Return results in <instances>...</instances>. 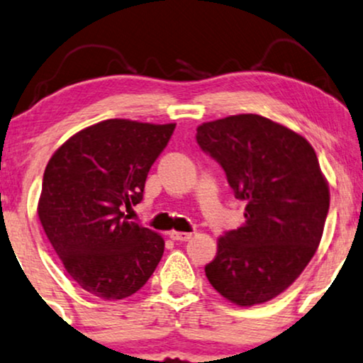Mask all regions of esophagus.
Returning <instances> with one entry per match:
<instances>
[{"label": "esophagus", "mask_w": 363, "mask_h": 363, "mask_svg": "<svg viewBox=\"0 0 363 363\" xmlns=\"http://www.w3.org/2000/svg\"><path fill=\"white\" fill-rule=\"evenodd\" d=\"M169 237H172L173 240H182V242H185V240H190L191 239V234H189V232L172 230V232H169Z\"/></svg>", "instance_id": "esophagus-1"}]
</instances>
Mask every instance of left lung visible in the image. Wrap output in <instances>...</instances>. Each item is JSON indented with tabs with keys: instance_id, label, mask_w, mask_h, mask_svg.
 <instances>
[{
	"instance_id": "8db88e82",
	"label": "left lung",
	"mask_w": 363,
	"mask_h": 363,
	"mask_svg": "<svg viewBox=\"0 0 363 363\" xmlns=\"http://www.w3.org/2000/svg\"><path fill=\"white\" fill-rule=\"evenodd\" d=\"M196 141L222 164L245 222L217 239L205 274L217 293L249 308L289 288L318 249L330 189L301 134L259 114L200 124Z\"/></svg>"
}]
</instances>
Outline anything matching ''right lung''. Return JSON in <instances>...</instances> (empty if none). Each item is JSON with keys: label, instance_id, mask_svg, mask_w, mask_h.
<instances>
[{"label": "right lung", "instance_id": "1", "mask_svg": "<svg viewBox=\"0 0 363 363\" xmlns=\"http://www.w3.org/2000/svg\"><path fill=\"white\" fill-rule=\"evenodd\" d=\"M177 124L106 119L57 147L43 173L37 213L65 271L87 293L124 299L140 291L164 250L158 232L128 220L151 164Z\"/></svg>", "mask_w": 363, "mask_h": 363}]
</instances>
